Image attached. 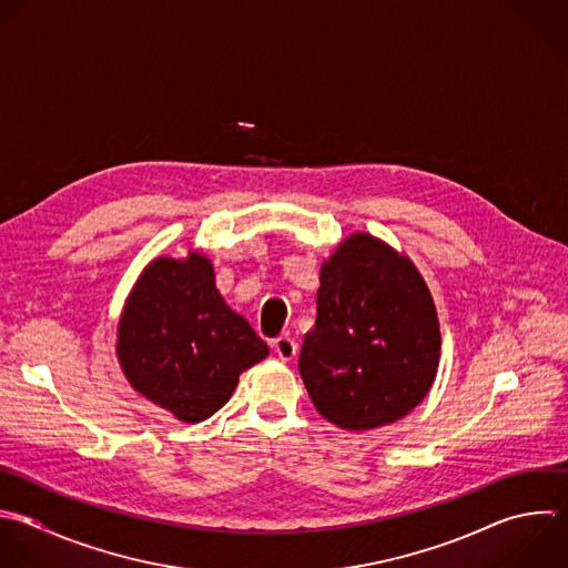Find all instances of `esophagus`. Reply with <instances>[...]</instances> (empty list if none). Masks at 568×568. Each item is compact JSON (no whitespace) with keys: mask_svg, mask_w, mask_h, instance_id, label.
Listing matches in <instances>:
<instances>
[{"mask_svg":"<svg viewBox=\"0 0 568 568\" xmlns=\"http://www.w3.org/2000/svg\"><path fill=\"white\" fill-rule=\"evenodd\" d=\"M273 351L282 362H291L297 355V342L293 337H277L273 339Z\"/></svg>","mask_w":568,"mask_h":568,"instance_id":"esophagus-1","label":"esophagus"}]
</instances>
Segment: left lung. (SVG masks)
I'll return each mask as SVG.
<instances>
[{"instance_id":"obj_1","label":"left lung","mask_w":568,"mask_h":568,"mask_svg":"<svg viewBox=\"0 0 568 568\" xmlns=\"http://www.w3.org/2000/svg\"><path fill=\"white\" fill-rule=\"evenodd\" d=\"M439 346L430 291L406 255L353 233L322 264L297 366L328 422L368 430L408 415L433 386Z\"/></svg>"}]
</instances>
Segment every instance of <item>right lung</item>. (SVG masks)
<instances>
[{
  "instance_id": "obj_1",
  "label": "right lung",
  "mask_w": 568,
  "mask_h": 568,
  "mask_svg": "<svg viewBox=\"0 0 568 568\" xmlns=\"http://www.w3.org/2000/svg\"><path fill=\"white\" fill-rule=\"evenodd\" d=\"M266 355L268 346L222 300L213 264L197 251L153 260L118 326V359L131 386L186 424L217 413L240 375Z\"/></svg>"
}]
</instances>
